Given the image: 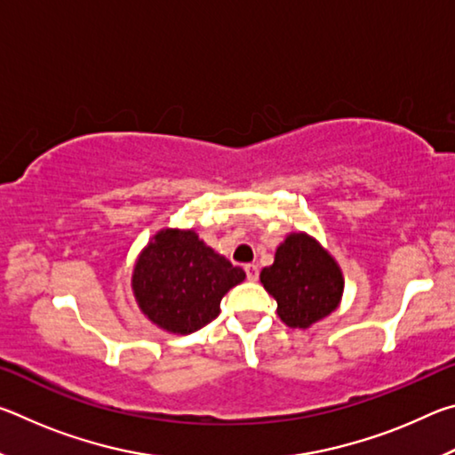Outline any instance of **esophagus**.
<instances>
[{
	"instance_id": "esophagus-1",
	"label": "esophagus",
	"mask_w": 455,
	"mask_h": 455,
	"mask_svg": "<svg viewBox=\"0 0 455 455\" xmlns=\"http://www.w3.org/2000/svg\"><path fill=\"white\" fill-rule=\"evenodd\" d=\"M244 273L249 281H257L259 279V267L257 265H244Z\"/></svg>"
}]
</instances>
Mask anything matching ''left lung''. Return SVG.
Masks as SVG:
<instances>
[{
    "label": "left lung",
    "instance_id": "obj_1",
    "mask_svg": "<svg viewBox=\"0 0 455 455\" xmlns=\"http://www.w3.org/2000/svg\"><path fill=\"white\" fill-rule=\"evenodd\" d=\"M260 283L276 301V315L289 327L307 329L337 309L343 276L333 259L303 233L289 235Z\"/></svg>",
    "mask_w": 455,
    "mask_h": 455
}]
</instances>
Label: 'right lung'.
<instances>
[{
    "instance_id": "obj_1",
    "label": "right lung",
    "mask_w": 455,
    "mask_h": 455,
    "mask_svg": "<svg viewBox=\"0 0 455 455\" xmlns=\"http://www.w3.org/2000/svg\"><path fill=\"white\" fill-rule=\"evenodd\" d=\"M244 279L192 230L166 228L138 259L132 287L146 317L171 333L188 335L219 317L220 301Z\"/></svg>"
}]
</instances>
